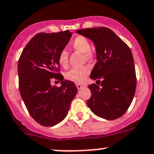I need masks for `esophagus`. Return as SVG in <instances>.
Listing matches in <instances>:
<instances>
[{
    "mask_svg": "<svg viewBox=\"0 0 154 154\" xmlns=\"http://www.w3.org/2000/svg\"><path fill=\"white\" fill-rule=\"evenodd\" d=\"M76 86H77V89H78V90H80V89H81V88L84 87V85H81V84H77V85H76Z\"/></svg>",
    "mask_w": 154,
    "mask_h": 154,
    "instance_id": "34e87169",
    "label": "esophagus"
}]
</instances>
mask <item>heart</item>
Wrapping results in <instances>:
<instances>
[{"label": "heart", "instance_id": "heart-1", "mask_svg": "<svg viewBox=\"0 0 154 154\" xmlns=\"http://www.w3.org/2000/svg\"><path fill=\"white\" fill-rule=\"evenodd\" d=\"M70 46L74 50L83 53L84 59L87 60H91L93 57V53L91 49V43L89 40L84 36H77L75 38L72 40L70 43ZM57 60L59 64L62 67H66L68 65V53L65 49H62L58 54ZM90 72V69L88 66H83L81 67L72 68L70 70L66 72L65 74V77L66 80L75 83H82L85 80L87 76Z\"/></svg>", "mask_w": 154, "mask_h": 154}]
</instances>
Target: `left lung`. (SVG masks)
I'll return each instance as SVG.
<instances>
[{"label": "left lung", "instance_id": "obj_1", "mask_svg": "<svg viewBox=\"0 0 154 154\" xmlns=\"http://www.w3.org/2000/svg\"><path fill=\"white\" fill-rule=\"evenodd\" d=\"M78 34L95 45L97 63L90 78L99 85L88 86L91 96L87 101L94 114L107 120L123 116L130 106L136 88L133 57L129 47L105 27L79 29Z\"/></svg>", "mask_w": 154, "mask_h": 154}]
</instances>
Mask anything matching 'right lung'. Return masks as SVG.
Here are the masks:
<instances>
[{"instance_id":"add662e5","label":"right lung","mask_w":154,"mask_h":154,"mask_svg":"<svg viewBox=\"0 0 154 154\" xmlns=\"http://www.w3.org/2000/svg\"><path fill=\"white\" fill-rule=\"evenodd\" d=\"M71 36L68 30L38 33L25 45L18 60L20 94L30 116L43 126L63 121L77 94L74 83L63 81L57 60ZM53 79L60 80L61 86H52Z\"/></svg>"}]
</instances>
